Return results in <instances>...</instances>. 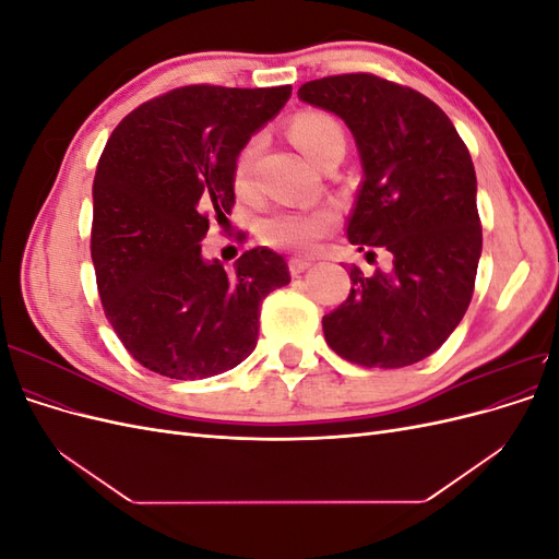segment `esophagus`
I'll use <instances>...</instances> for the list:
<instances>
[{"label":"esophagus","mask_w":559,"mask_h":559,"mask_svg":"<svg viewBox=\"0 0 559 559\" xmlns=\"http://www.w3.org/2000/svg\"><path fill=\"white\" fill-rule=\"evenodd\" d=\"M310 265H312V263H310L308 259H289V270H292V275L306 273V270H308Z\"/></svg>","instance_id":"obj_1"}]
</instances>
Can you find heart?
Returning a JSON list of instances; mask_svg holds the SVG:
<instances>
[{"label": "heart", "mask_w": 559, "mask_h": 559, "mask_svg": "<svg viewBox=\"0 0 559 559\" xmlns=\"http://www.w3.org/2000/svg\"><path fill=\"white\" fill-rule=\"evenodd\" d=\"M292 140L312 163L331 142L343 140V130L324 114H300L292 123ZM259 154V140H249L233 165L235 191L247 195L253 189V163ZM333 207L312 210H275L259 224V238L275 249L310 251L335 226Z\"/></svg>", "instance_id": "1"}]
</instances>
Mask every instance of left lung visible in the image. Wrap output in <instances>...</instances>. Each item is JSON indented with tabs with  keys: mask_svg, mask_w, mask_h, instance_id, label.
Listing matches in <instances>:
<instances>
[{
	"mask_svg": "<svg viewBox=\"0 0 559 559\" xmlns=\"http://www.w3.org/2000/svg\"><path fill=\"white\" fill-rule=\"evenodd\" d=\"M298 97L343 118L357 142L364 181L349 242L392 253L389 273L349 267L347 300L321 319L326 343L368 368L427 359L460 326L483 251L468 148L429 97L373 74L308 81Z\"/></svg>",
	"mask_w": 559,
	"mask_h": 559,
	"instance_id": "obj_1",
	"label": "left lung"
}]
</instances>
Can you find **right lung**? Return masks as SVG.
Segmentation results:
<instances>
[{
  "label": "right lung",
  "mask_w": 559,
  "mask_h": 559,
  "mask_svg": "<svg viewBox=\"0 0 559 559\" xmlns=\"http://www.w3.org/2000/svg\"><path fill=\"white\" fill-rule=\"evenodd\" d=\"M292 97V86H183L116 126L93 181L91 257L111 329L144 368L175 380L212 378L257 347L263 298L289 284L267 247L228 275L202 257L210 214L235 202L240 148Z\"/></svg>",
  "instance_id": "add662e5"
}]
</instances>
